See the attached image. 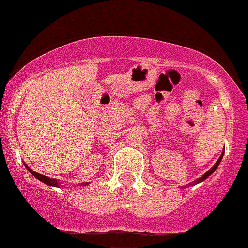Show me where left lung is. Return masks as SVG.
<instances>
[{
  "instance_id": "8db88e82",
  "label": "left lung",
  "mask_w": 248,
  "mask_h": 248,
  "mask_svg": "<svg viewBox=\"0 0 248 248\" xmlns=\"http://www.w3.org/2000/svg\"><path fill=\"white\" fill-rule=\"evenodd\" d=\"M222 157H223V151H222V154H221V156L219 157V159H217V163H215L214 166H213L212 168H210V169L208 170V171H207V172H204V175H203V176H202V177H200L199 180H196V181H195V183H200V182H202V181H204V180H206L207 177L210 176V175H212L213 172L215 171V169H217V166H219V164H220V162H221V159H222Z\"/></svg>"
}]
</instances>
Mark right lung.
I'll return each instance as SVG.
<instances>
[{"mask_svg": "<svg viewBox=\"0 0 248 248\" xmlns=\"http://www.w3.org/2000/svg\"><path fill=\"white\" fill-rule=\"evenodd\" d=\"M25 166H26V164H25ZM26 168H27V169L29 170V172H31L33 176H35L36 178H38V180L41 181V182L46 183V185H48V186H52V187H59V183H58V181L55 180V178L47 177V176H45V175H41V174H39V172H35L34 170H31V168L27 167V166H26ZM84 186H86V183H84Z\"/></svg>", "mask_w": 248, "mask_h": 248, "instance_id": "right-lung-1", "label": "right lung"}]
</instances>
